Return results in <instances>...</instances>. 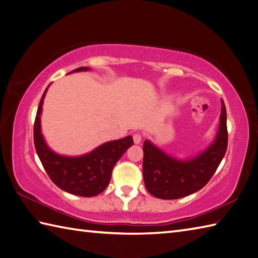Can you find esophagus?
I'll return each mask as SVG.
<instances>
[{
	"label": "esophagus",
	"instance_id": "esophagus-1",
	"mask_svg": "<svg viewBox=\"0 0 258 258\" xmlns=\"http://www.w3.org/2000/svg\"><path fill=\"white\" fill-rule=\"evenodd\" d=\"M142 139H143V135H142L141 133H135L133 135V141L135 144H140L142 142Z\"/></svg>",
	"mask_w": 258,
	"mask_h": 258
}]
</instances>
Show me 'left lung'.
Here are the masks:
<instances>
[{"instance_id": "obj_1", "label": "left lung", "mask_w": 258, "mask_h": 258, "mask_svg": "<svg viewBox=\"0 0 258 258\" xmlns=\"http://www.w3.org/2000/svg\"><path fill=\"white\" fill-rule=\"evenodd\" d=\"M226 107L222 100L220 128L214 143L189 161H178L144 142L143 177L146 189L162 200H176L195 193L208 183L227 150Z\"/></svg>"}]
</instances>
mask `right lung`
<instances>
[{"mask_svg":"<svg viewBox=\"0 0 258 258\" xmlns=\"http://www.w3.org/2000/svg\"><path fill=\"white\" fill-rule=\"evenodd\" d=\"M80 68L72 72L87 71ZM45 92L38 104L34 122V145L43 167L57 187L73 195L92 197L98 195L107 187L112 171L126 150L133 145L132 136L107 142L91 153L79 157L58 155L48 149L41 133L40 115Z\"/></svg>","mask_w":258,"mask_h":258,"instance_id":"1","label":"right lung"}]
</instances>
